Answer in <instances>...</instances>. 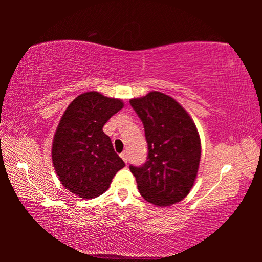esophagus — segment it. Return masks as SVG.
<instances>
[{
    "mask_svg": "<svg viewBox=\"0 0 262 262\" xmlns=\"http://www.w3.org/2000/svg\"><path fill=\"white\" fill-rule=\"evenodd\" d=\"M120 158H121L122 160H124L125 163L128 162V154H127L126 152H122V153L120 154Z\"/></svg>",
    "mask_w": 262,
    "mask_h": 262,
    "instance_id": "obj_1",
    "label": "esophagus"
}]
</instances>
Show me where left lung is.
Wrapping results in <instances>:
<instances>
[{
	"mask_svg": "<svg viewBox=\"0 0 262 262\" xmlns=\"http://www.w3.org/2000/svg\"><path fill=\"white\" fill-rule=\"evenodd\" d=\"M145 130L148 153L141 166L129 165L142 197L157 206L179 203L190 191L200 162V138L187 111L162 92L132 99Z\"/></svg>",
	"mask_w": 262,
	"mask_h": 262,
	"instance_id": "1",
	"label": "left lung"
}]
</instances>
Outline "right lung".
Returning <instances> with one entry per match:
<instances>
[{
  "mask_svg": "<svg viewBox=\"0 0 262 262\" xmlns=\"http://www.w3.org/2000/svg\"><path fill=\"white\" fill-rule=\"evenodd\" d=\"M122 107L119 99L90 91L76 97L60 118L53 141V164L63 186L81 198H96L107 191L125 166L102 130Z\"/></svg>",
  "mask_w": 262,
  "mask_h": 262,
  "instance_id": "right-lung-1",
  "label": "right lung"
}]
</instances>
